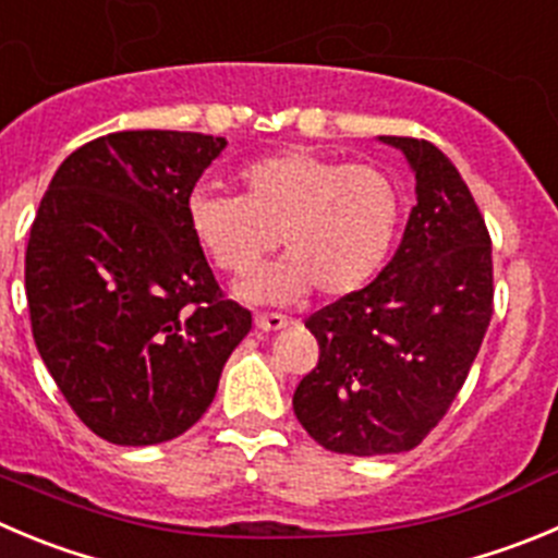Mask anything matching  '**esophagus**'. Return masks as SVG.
I'll list each match as a JSON object with an SVG mask.
<instances>
[{"label":"esophagus","instance_id":"esophagus-1","mask_svg":"<svg viewBox=\"0 0 558 558\" xmlns=\"http://www.w3.org/2000/svg\"><path fill=\"white\" fill-rule=\"evenodd\" d=\"M286 325H289V319H286L283 314H258L255 316V327L264 332H278V330H283Z\"/></svg>","mask_w":558,"mask_h":558}]
</instances>
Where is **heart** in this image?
Instances as JSON below:
<instances>
[{"label": "heart", "mask_w": 558, "mask_h": 558, "mask_svg": "<svg viewBox=\"0 0 558 558\" xmlns=\"http://www.w3.org/2000/svg\"><path fill=\"white\" fill-rule=\"evenodd\" d=\"M236 186V197L195 192L186 220L211 264L236 278L279 236L284 262L239 283L250 303H291L311 286L322 296L355 294L383 269L402 222V195L385 170L308 148L250 161Z\"/></svg>", "instance_id": "heart-1"}]
</instances>
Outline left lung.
<instances>
[{"label": "left lung", "instance_id": "8db88e82", "mask_svg": "<svg viewBox=\"0 0 558 558\" xmlns=\"http://www.w3.org/2000/svg\"><path fill=\"white\" fill-rule=\"evenodd\" d=\"M379 140L408 156L418 203L383 272L305 322L319 363L291 399L316 444L352 457L415 449L449 413L493 316L490 233L462 175L426 140Z\"/></svg>", "mask_w": 558, "mask_h": 558}]
</instances>
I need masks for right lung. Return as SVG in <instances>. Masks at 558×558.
Returning <instances> with one entry per match:
<instances>
[{"instance_id": "add662e5", "label": "right lung", "mask_w": 558, "mask_h": 558, "mask_svg": "<svg viewBox=\"0 0 558 558\" xmlns=\"http://www.w3.org/2000/svg\"><path fill=\"white\" fill-rule=\"evenodd\" d=\"M226 137L114 132L57 168L27 244L46 368L82 424L118 446L184 435L253 316L217 286L186 203Z\"/></svg>"}]
</instances>
